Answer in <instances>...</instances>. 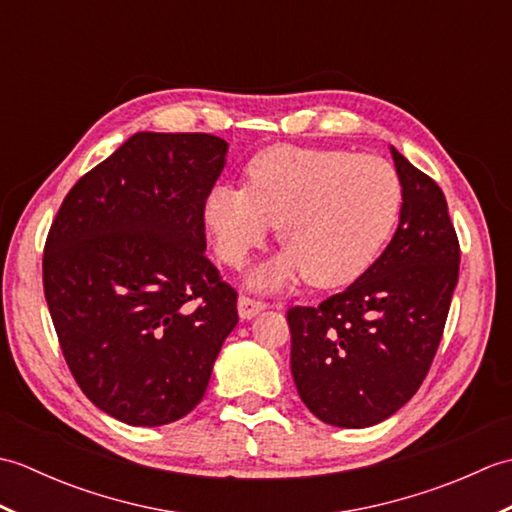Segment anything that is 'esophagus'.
Wrapping results in <instances>:
<instances>
[{"label": "esophagus", "instance_id": "1", "mask_svg": "<svg viewBox=\"0 0 512 512\" xmlns=\"http://www.w3.org/2000/svg\"><path fill=\"white\" fill-rule=\"evenodd\" d=\"M264 308H266L264 301L250 299V297H246V295H239V299H237V312H239V317H242L244 321L253 319L255 314L262 312Z\"/></svg>", "mask_w": 512, "mask_h": 512}]
</instances>
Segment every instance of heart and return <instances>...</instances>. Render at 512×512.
<instances>
[{"label":"heart","instance_id":"b5f03b06","mask_svg":"<svg viewBox=\"0 0 512 512\" xmlns=\"http://www.w3.org/2000/svg\"><path fill=\"white\" fill-rule=\"evenodd\" d=\"M246 187L217 184L204 224L217 257L239 268L277 224L286 250L250 275L275 290L297 277L336 288L372 266L398 222L402 184L389 160L343 149L275 145L248 162Z\"/></svg>","mask_w":512,"mask_h":512}]
</instances>
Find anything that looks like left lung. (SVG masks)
I'll list each match as a JSON object with an SVG mask.
<instances>
[{"instance_id": "obj_1", "label": "left lung", "mask_w": 512, "mask_h": 512, "mask_svg": "<svg viewBox=\"0 0 512 512\" xmlns=\"http://www.w3.org/2000/svg\"><path fill=\"white\" fill-rule=\"evenodd\" d=\"M400 222L376 262L317 308L288 310L290 369L306 407L332 427L387 420L427 376L460 273L444 193L391 147Z\"/></svg>"}]
</instances>
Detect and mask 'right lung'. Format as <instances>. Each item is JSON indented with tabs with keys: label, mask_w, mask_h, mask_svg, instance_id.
<instances>
[{
	"label": "right lung",
	"mask_w": 512,
	"mask_h": 512,
	"mask_svg": "<svg viewBox=\"0 0 512 512\" xmlns=\"http://www.w3.org/2000/svg\"><path fill=\"white\" fill-rule=\"evenodd\" d=\"M211 134L138 132L65 195L43 292L76 383L134 427L198 405L237 292L206 259L204 202L226 165Z\"/></svg>",
	"instance_id": "add662e5"
}]
</instances>
